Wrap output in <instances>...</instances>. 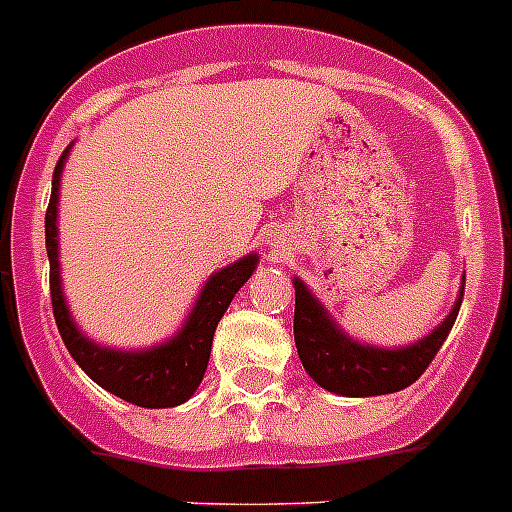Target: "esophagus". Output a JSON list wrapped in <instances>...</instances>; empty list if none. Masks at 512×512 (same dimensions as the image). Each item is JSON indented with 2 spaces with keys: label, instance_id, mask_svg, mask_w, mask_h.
Segmentation results:
<instances>
[{
  "label": "esophagus",
  "instance_id": "1",
  "mask_svg": "<svg viewBox=\"0 0 512 512\" xmlns=\"http://www.w3.org/2000/svg\"><path fill=\"white\" fill-rule=\"evenodd\" d=\"M276 252H278V249H276Z\"/></svg>",
  "mask_w": 512,
  "mask_h": 512
}]
</instances>
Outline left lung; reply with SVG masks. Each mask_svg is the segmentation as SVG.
<instances>
[{"label": "left lung", "mask_w": 512, "mask_h": 512, "mask_svg": "<svg viewBox=\"0 0 512 512\" xmlns=\"http://www.w3.org/2000/svg\"><path fill=\"white\" fill-rule=\"evenodd\" d=\"M463 289L465 284L460 286V297L452 313L423 342L405 350H376L344 336L323 313L318 299L307 292V286L294 281V342H297L299 360L305 371L328 392L344 397L400 392L423 376L452 331L463 302Z\"/></svg>", "instance_id": "8db88e82"}]
</instances>
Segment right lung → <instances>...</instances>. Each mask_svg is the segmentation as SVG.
Segmentation results:
<instances>
[{
  "mask_svg": "<svg viewBox=\"0 0 512 512\" xmlns=\"http://www.w3.org/2000/svg\"><path fill=\"white\" fill-rule=\"evenodd\" d=\"M68 149L57 160L52 173V197H49L44 228H47L49 255V294H52L54 321L68 352L81 365L86 376L94 378L102 389L139 407H176L197 392L199 381L207 371L210 347L218 321L231 305L234 294L244 286L257 265V255L242 257L239 263L218 270L199 294L194 313L189 315L181 334L168 344L149 352H115L91 344L70 321L68 307L62 299L60 270H57V191L60 173Z\"/></svg>",
  "mask_w": 512,
  "mask_h": 512,
  "instance_id": "1",
  "label": "right lung"
}]
</instances>
